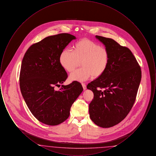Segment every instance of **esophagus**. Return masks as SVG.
<instances>
[{"label": "esophagus", "instance_id": "1", "mask_svg": "<svg viewBox=\"0 0 156 156\" xmlns=\"http://www.w3.org/2000/svg\"><path fill=\"white\" fill-rule=\"evenodd\" d=\"M82 87H83V90H85V89H87V86H86V85H85V83H82Z\"/></svg>", "mask_w": 156, "mask_h": 156}]
</instances>
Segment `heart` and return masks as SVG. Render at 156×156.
Segmentation results:
<instances>
[{"label":"heart","instance_id":"1","mask_svg":"<svg viewBox=\"0 0 156 156\" xmlns=\"http://www.w3.org/2000/svg\"><path fill=\"white\" fill-rule=\"evenodd\" d=\"M110 55L108 50L88 39L75 43L74 50L65 48L59 56L61 67L67 72H73L81 62L82 68L69 76L71 81L83 82L92 76L98 78L104 74L109 64Z\"/></svg>","mask_w":156,"mask_h":156}]
</instances>
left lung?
Instances as JSON below:
<instances>
[{"label":"left lung","mask_w":156,"mask_h":156,"mask_svg":"<svg viewBox=\"0 0 156 156\" xmlns=\"http://www.w3.org/2000/svg\"><path fill=\"white\" fill-rule=\"evenodd\" d=\"M95 37L109 51L110 61L104 74L87 87L94 94L89 116L98 126L107 128L118 124L130 111L141 81V69L128 48L112 38Z\"/></svg>","instance_id":"left-lung-1"}]
</instances>
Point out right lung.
Listing matches in <instances>:
<instances>
[{
	"instance_id": "obj_1",
	"label": "right lung",
	"mask_w": 156,
	"mask_h": 156,
	"mask_svg": "<svg viewBox=\"0 0 156 156\" xmlns=\"http://www.w3.org/2000/svg\"><path fill=\"white\" fill-rule=\"evenodd\" d=\"M68 33L45 37L30 46L23 58L20 87L24 100L33 115L40 122L55 126L66 120L72 105L83 90L81 84L73 82L62 85L67 73L59 62V56L73 40Z\"/></svg>"
}]
</instances>
